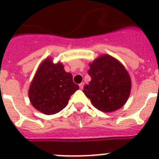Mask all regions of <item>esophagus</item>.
<instances>
[{
	"label": "esophagus",
	"mask_w": 159,
	"mask_h": 159,
	"mask_svg": "<svg viewBox=\"0 0 159 159\" xmlns=\"http://www.w3.org/2000/svg\"><path fill=\"white\" fill-rule=\"evenodd\" d=\"M79 86H80V89H83V88H84V83H81V84H80V85H79Z\"/></svg>",
	"instance_id": "1"
}]
</instances>
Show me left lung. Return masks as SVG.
Listing matches in <instances>:
<instances>
[{"label": "left lung", "mask_w": 159, "mask_h": 159, "mask_svg": "<svg viewBox=\"0 0 159 159\" xmlns=\"http://www.w3.org/2000/svg\"><path fill=\"white\" fill-rule=\"evenodd\" d=\"M92 80L84 92L98 110L111 112L127 102L131 90V80L124 66L107 54L99 56L89 64Z\"/></svg>", "instance_id": "1"}]
</instances>
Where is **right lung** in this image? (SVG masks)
Segmentation results:
<instances>
[{"mask_svg":"<svg viewBox=\"0 0 159 159\" xmlns=\"http://www.w3.org/2000/svg\"><path fill=\"white\" fill-rule=\"evenodd\" d=\"M79 86L72 75L64 70L62 63L54 64L48 57L42 61L31 82L29 98L34 108L44 115H54L67 105Z\"/></svg>","mask_w":159,"mask_h":159,"instance_id":"obj_1","label":"right lung"}]
</instances>
